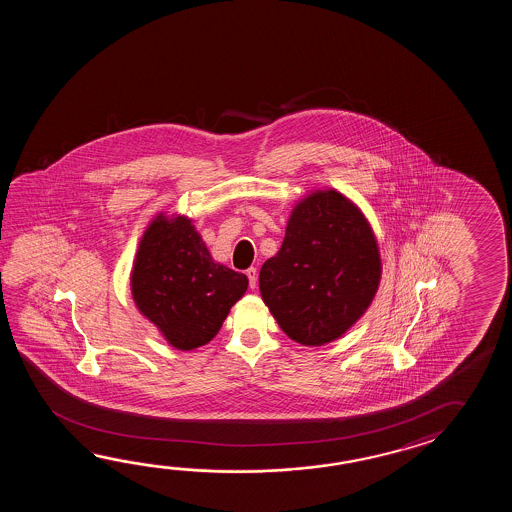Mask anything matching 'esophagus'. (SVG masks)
<instances>
[{
	"instance_id": "1",
	"label": "esophagus",
	"mask_w": 512,
	"mask_h": 512,
	"mask_svg": "<svg viewBox=\"0 0 512 512\" xmlns=\"http://www.w3.org/2000/svg\"><path fill=\"white\" fill-rule=\"evenodd\" d=\"M247 278H249L251 289H256V283H258V271H256V267H249V269H247Z\"/></svg>"
}]
</instances>
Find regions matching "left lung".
<instances>
[{"label":"left lung","mask_w":512,"mask_h":512,"mask_svg":"<svg viewBox=\"0 0 512 512\" xmlns=\"http://www.w3.org/2000/svg\"><path fill=\"white\" fill-rule=\"evenodd\" d=\"M381 272L368 219L337 190H316L293 208L280 251L261 265V298L287 337L324 346L366 313Z\"/></svg>","instance_id":"8db88e82"}]
</instances>
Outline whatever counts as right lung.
<instances>
[{"mask_svg":"<svg viewBox=\"0 0 512 512\" xmlns=\"http://www.w3.org/2000/svg\"><path fill=\"white\" fill-rule=\"evenodd\" d=\"M247 285L245 274L212 260L192 219L185 216L159 214L153 219L131 271L137 309L181 351L216 337Z\"/></svg>","mask_w":512,"mask_h":512,"instance_id":"right-lung-1","label":"right lung"}]
</instances>
